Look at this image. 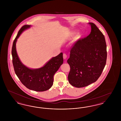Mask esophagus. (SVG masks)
<instances>
[{"instance_id":"1","label":"esophagus","mask_w":121,"mask_h":121,"mask_svg":"<svg viewBox=\"0 0 121 121\" xmlns=\"http://www.w3.org/2000/svg\"><path fill=\"white\" fill-rule=\"evenodd\" d=\"M67 57V55L65 54V53H63V58L64 59H66Z\"/></svg>"}]
</instances>
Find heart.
Segmentation results:
<instances>
[{
  "label": "heart",
  "instance_id": "heart-1",
  "mask_svg": "<svg viewBox=\"0 0 121 121\" xmlns=\"http://www.w3.org/2000/svg\"><path fill=\"white\" fill-rule=\"evenodd\" d=\"M75 32H72V33H71V36H73V35H75ZM82 32H80V31L77 32L76 33V39H79L80 38L82 37Z\"/></svg>",
  "mask_w": 121,
  "mask_h": 121
}]
</instances>
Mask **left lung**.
Wrapping results in <instances>:
<instances>
[{
  "mask_svg": "<svg viewBox=\"0 0 121 121\" xmlns=\"http://www.w3.org/2000/svg\"><path fill=\"white\" fill-rule=\"evenodd\" d=\"M88 24L91 27L90 35L75 43L67 61L70 66L68 80L76 87L86 86L95 82L106 63L105 37L94 23Z\"/></svg>",
  "mask_w": 121,
  "mask_h": 121,
  "instance_id": "8db88e82",
  "label": "left lung"
}]
</instances>
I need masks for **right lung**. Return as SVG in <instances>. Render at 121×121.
<instances>
[{
	"label": "right lung",
	"instance_id": "add662e5",
	"mask_svg": "<svg viewBox=\"0 0 121 121\" xmlns=\"http://www.w3.org/2000/svg\"><path fill=\"white\" fill-rule=\"evenodd\" d=\"M31 27V25L23 26L13 42L12 49L13 64L16 74L25 86L37 92L45 91L52 86L53 76L63 63V54L61 52L58 56L52 57L39 69H30L24 65L18 56L16 43L23 31Z\"/></svg>",
	"mask_w": 121,
	"mask_h": 121
}]
</instances>
